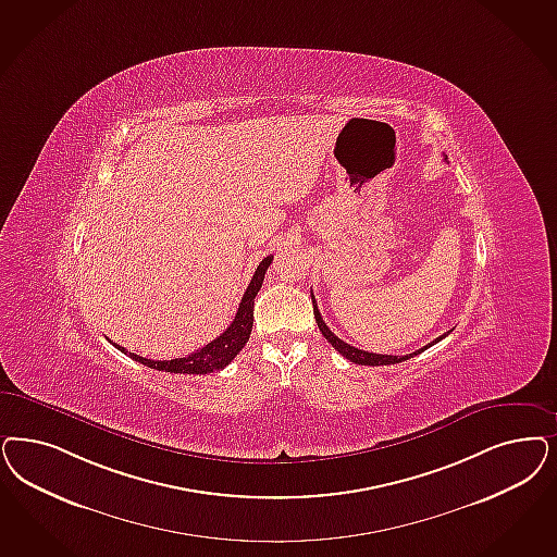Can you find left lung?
<instances>
[{
    "instance_id": "1",
    "label": "left lung",
    "mask_w": 557,
    "mask_h": 557,
    "mask_svg": "<svg viewBox=\"0 0 557 557\" xmlns=\"http://www.w3.org/2000/svg\"><path fill=\"white\" fill-rule=\"evenodd\" d=\"M312 307H314V319H317V325L321 329V333L325 335L326 342L331 344V346L335 347L346 360L349 362H356V364L362 366H388V364H399V362H404V360H409V358H413V356H418V354H422L423 349H428V347L434 346V344H438L441 339H444L448 333H444L441 337H436L432 344H428V346H423L422 349H418V351H413V354H407V356H386V354H372V351H364V349H358V347L349 346L346 342H342L329 326H326L325 321H323V317H321V312H319V307L314 305V296H312Z\"/></svg>"
}]
</instances>
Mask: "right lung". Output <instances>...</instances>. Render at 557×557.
<instances>
[{
    "instance_id": "1",
    "label": "right lung",
    "mask_w": 557,
    "mask_h": 557,
    "mask_svg": "<svg viewBox=\"0 0 557 557\" xmlns=\"http://www.w3.org/2000/svg\"><path fill=\"white\" fill-rule=\"evenodd\" d=\"M271 261H273V257L269 255L259 263V268L255 271L252 280H250L249 288H247L243 300H240V307H238V312H236L231 326L220 337H215L208 346L199 347L197 351H193L189 356L174 358V360H148V358H141L137 354L127 351L125 347L115 346L116 349H121L123 354H127L129 358H134L135 362H139V364L148 366V368H153V370L174 372V374H210V372H215V370H222L224 366L231 364L234 356L249 342L250 329H252L255 296L261 289L265 271L271 265Z\"/></svg>"
}]
</instances>
